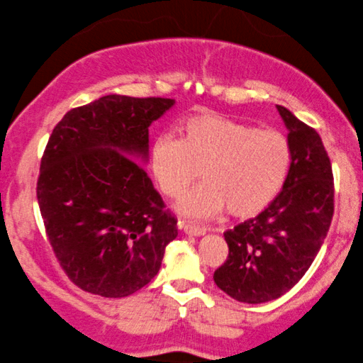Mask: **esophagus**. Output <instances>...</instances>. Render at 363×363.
Segmentation results:
<instances>
[{
    "mask_svg": "<svg viewBox=\"0 0 363 363\" xmlns=\"http://www.w3.org/2000/svg\"><path fill=\"white\" fill-rule=\"evenodd\" d=\"M178 228L183 229V233L189 234V236H203L206 234V229L200 228V225H194V224H189V223H178Z\"/></svg>",
    "mask_w": 363,
    "mask_h": 363,
    "instance_id": "34e87169",
    "label": "esophagus"
}]
</instances>
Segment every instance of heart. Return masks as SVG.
<instances>
[{
    "label": "heart",
    "mask_w": 363,
    "mask_h": 363,
    "mask_svg": "<svg viewBox=\"0 0 363 363\" xmlns=\"http://www.w3.org/2000/svg\"><path fill=\"white\" fill-rule=\"evenodd\" d=\"M292 163L287 138L272 129L217 113L185 118L180 139L160 135L149 149V169L168 197H180L177 211L191 219H212L225 208L234 217H253L280 194Z\"/></svg>",
    "instance_id": "obj_1"
}]
</instances>
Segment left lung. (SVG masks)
Returning a JSON list of instances; mask_svg holds the SVG:
<instances>
[{
    "label": "left lung",
    "instance_id": "obj_1",
    "mask_svg": "<svg viewBox=\"0 0 363 363\" xmlns=\"http://www.w3.org/2000/svg\"><path fill=\"white\" fill-rule=\"evenodd\" d=\"M292 163L282 191L265 211L224 233L229 255L214 282L233 299H279L304 277L333 219V172L319 134L282 105Z\"/></svg>",
    "mask_w": 363,
    "mask_h": 363
}]
</instances>
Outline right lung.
I'll list each match as a JSON object with an SVG mask.
<instances>
[{"label":"right lung","mask_w":363,"mask_h":363,"mask_svg":"<svg viewBox=\"0 0 363 363\" xmlns=\"http://www.w3.org/2000/svg\"><path fill=\"white\" fill-rule=\"evenodd\" d=\"M172 98L106 95L72 108L42 156L37 200L67 277L101 297H127L160 272L177 219L146 169L149 125Z\"/></svg>","instance_id":"add662e5"}]
</instances>
